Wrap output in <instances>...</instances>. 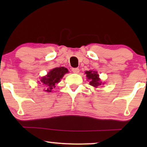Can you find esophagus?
Wrapping results in <instances>:
<instances>
[{"label": "esophagus", "instance_id": "34e87169", "mask_svg": "<svg viewBox=\"0 0 147 147\" xmlns=\"http://www.w3.org/2000/svg\"><path fill=\"white\" fill-rule=\"evenodd\" d=\"M72 71L73 73H75V74H77L79 72V69L78 68H72Z\"/></svg>", "mask_w": 147, "mask_h": 147}]
</instances>
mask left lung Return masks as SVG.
Listing matches in <instances>:
<instances>
[{
    "label": "left lung",
    "instance_id": "left-lung-1",
    "mask_svg": "<svg viewBox=\"0 0 147 147\" xmlns=\"http://www.w3.org/2000/svg\"><path fill=\"white\" fill-rule=\"evenodd\" d=\"M85 73L86 75L87 79L90 80V85L92 86L97 88L99 86L104 84H102L100 79L99 78V75L97 74V72L89 70V71H86Z\"/></svg>",
    "mask_w": 147,
    "mask_h": 147
}]
</instances>
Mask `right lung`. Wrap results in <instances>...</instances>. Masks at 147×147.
Instances as JSON below:
<instances>
[{
	"mask_svg": "<svg viewBox=\"0 0 147 147\" xmlns=\"http://www.w3.org/2000/svg\"><path fill=\"white\" fill-rule=\"evenodd\" d=\"M68 72V70L65 67L55 68L50 70L46 76H44L41 79L40 84H43L45 86L44 91L46 92H52L56 84H58L61 79L63 78V75Z\"/></svg>",
	"mask_w": 147,
	"mask_h": 147,
	"instance_id": "add662e5",
	"label": "right lung"
}]
</instances>
